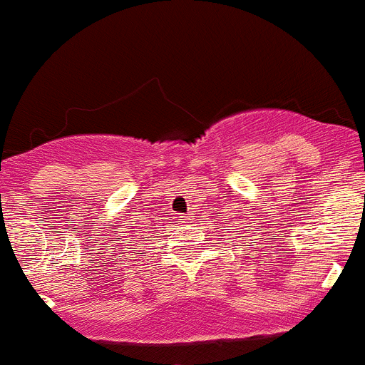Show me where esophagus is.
<instances>
[{
    "mask_svg": "<svg viewBox=\"0 0 365 365\" xmlns=\"http://www.w3.org/2000/svg\"><path fill=\"white\" fill-rule=\"evenodd\" d=\"M180 217H182V221H186V215H180Z\"/></svg>",
    "mask_w": 365,
    "mask_h": 365,
    "instance_id": "esophagus-1",
    "label": "esophagus"
}]
</instances>
